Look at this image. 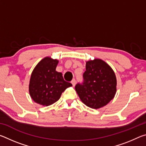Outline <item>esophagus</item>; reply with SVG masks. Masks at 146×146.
Segmentation results:
<instances>
[{
  "label": "esophagus",
  "mask_w": 146,
  "mask_h": 146,
  "mask_svg": "<svg viewBox=\"0 0 146 146\" xmlns=\"http://www.w3.org/2000/svg\"><path fill=\"white\" fill-rule=\"evenodd\" d=\"M71 84H72L73 86H75V84H76V80H75V79H73V80H71Z\"/></svg>",
  "instance_id": "34e87169"
}]
</instances>
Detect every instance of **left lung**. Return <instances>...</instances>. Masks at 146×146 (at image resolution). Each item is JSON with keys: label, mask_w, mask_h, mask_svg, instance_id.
<instances>
[{"label": "left lung", "mask_w": 146, "mask_h": 146, "mask_svg": "<svg viewBox=\"0 0 146 146\" xmlns=\"http://www.w3.org/2000/svg\"><path fill=\"white\" fill-rule=\"evenodd\" d=\"M83 81L75 86L80 100L88 107L98 109L106 106L115 97L117 79L114 71L100 59L86 62Z\"/></svg>", "instance_id": "obj_1"}]
</instances>
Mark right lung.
Returning <instances> with one entry per match:
<instances>
[{
	"label": "right lung",
	"mask_w": 146,
	"mask_h": 146,
	"mask_svg": "<svg viewBox=\"0 0 146 146\" xmlns=\"http://www.w3.org/2000/svg\"><path fill=\"white\" fill-rule=\"evenodd\" d=\"M58 61L46 57L32 72L29 82V94L35 102L49 106L56 102L62 92L72 84L64 80L62 74L56 71Z\"/></svg>",
	"instance_id": "right-lung-1"
}]
</instances>
